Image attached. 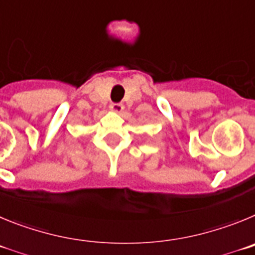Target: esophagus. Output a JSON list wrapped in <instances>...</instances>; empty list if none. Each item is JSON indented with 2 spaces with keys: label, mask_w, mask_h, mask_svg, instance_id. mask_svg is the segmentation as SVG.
Wrapping results in <instances>:
<instances>
[{
  "label": "esophagus",
  "mask_w": 255,
  "mask_h": 255,
  "mask_svg": "<svg viewBox=\"0 0 255 255\" xmlns=\"http://www.w3.org/2000/svg\"><path fill=\"white\" fill-rule=\"evenodd\" d=\"M123 109H125V107H123V104H121V103H113V104L111 105V111L113 112V113L121 114L123 112Z\"/></svg>",
  "instance_id": "1"
}]
</instances>
